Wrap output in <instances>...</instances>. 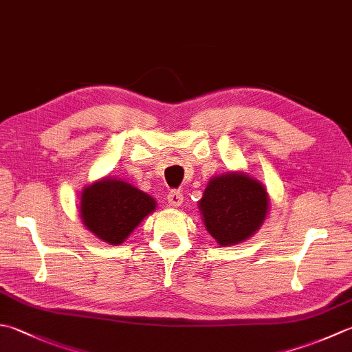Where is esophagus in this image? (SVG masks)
Segmentation results:
<instances>
[{
    "label": "esophagus",
    "mask_w": 352,
    "mask_h": 352,
    "mask_svg": "<svg viewBox=\"0 0 352 352\" xmlns=\"http://www.w3.org/2000/svg\"><path fill=\"white\" fill-rule=\"evenodd\" d=\"M168 203L172 208H178L183 204V194L180 190H170L168 194Z\"/></svg>",
    "instance_id": "obj_1"
}]
</instances>
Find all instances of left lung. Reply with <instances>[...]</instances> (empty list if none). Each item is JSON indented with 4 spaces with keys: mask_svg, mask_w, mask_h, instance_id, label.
<instances>
[{
    "mask_svg": "<svg viewBox=\"0 0 352 352\" xmlns=\"http://www.w3.org/2000/svg\"><path fill=\"white\" fill-rule=\"evenodd\" d=\"M204 226L219 245L238 244L252 236L263 224L268 197L254 178L230 172L212 178L199 201Z\"/></svg>",
    "mask_w": 352,
    "mask_h": 352,
    "instance_id": "left-lung-1",
    "label": "left lung"
}]
</instances>
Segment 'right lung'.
Wrapping results in <instances>:
<instances>
[{
    "instance_id": "add662e5",
    "label": "right lung",
    "mask_w": 352,
    "mask_h": 352,
    "mask_svg": "<svg viewBox=\"0 0 352 352\" xmlns=\"http://www.w3.org/2000/svg\"><path fill=\"white\" fill-rule=\"evenodd\" d=\"M155 209V199L129 183L102 180L82 192L84 224L105 243L117 245L128 238L142 219Z\"/></svg>"
}]
</instances>
